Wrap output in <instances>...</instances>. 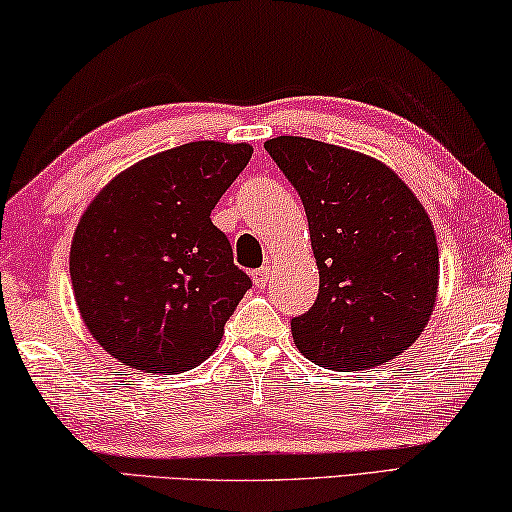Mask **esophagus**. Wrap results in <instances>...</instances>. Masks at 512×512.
Masks as SVG:
<instances>
[{"label": "esophagus", "instance_id": "esophagus-1", "mask_svg": "<svg viewBox=\"0 0 512 512\" xmlns=\"http://www.w3.org/2000/svg\"><path fill=\"white\" fill-rule=\"evenodd\" d=\"M270 274H272V270L270 267H261V270H256L254 272V283H256V288H265L267 286V281H270Z\"/></svg>", "mask_w": 512, "mask_h": 512}]
</instances>
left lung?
I'll use <instances>...</instances> for the list:
<instances>
[{
  "instance_id": "left-lung-1",
  "label": "left lung",
  "mask_w": 512,
  "mask_h": 512,
  "mask_svg": "<svg viewBox=\"0 0 512 512\" xmlns=\"http://www.w3.org/2000/svg\"><path fill=\"white\" fill-rule=\"evenodd\" d=\"M265 149L304 201L320 270L297 349L326 370L383 365L420 338L440 256L420 199L388 165L329 142L279 136Z\"/></svg>"
}]
</instances>
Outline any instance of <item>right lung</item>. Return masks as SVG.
Masks as SVG:
<instances>
[{
  "label": "right lung",
  "instance_id": "obj_1",
  "mask_svg": "<svg viewBox=\"0 0 512 512\" xmlns=\"http://www.w3.org/2000/svg\"><path fill=\"white\" fill-rule=\"evenodd\" d=\"M247 142L199 140L142 158L81 215L70 276L83 324L108 354L179 374L213 354L249 290L211 211L249 163Z\"/></svg>",
  "mask_w": 512,
  "mask_h": 512
}]
</instances>
